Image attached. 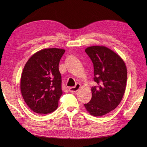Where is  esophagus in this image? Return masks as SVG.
I'll list each match as a JSON object with an SVG mask.
<instances>
[{"instance_id": "obj_1", "label": "esophagus", "mask_w": 147, "mask_h": 147, "mask_svg": "<svg viewBox=\"0 0 147 147\" xmlns=\"http://www.w3.org/2000/svg\"><path fill=\"white\" fill-rule=\"evenodd\" d=\"M80 88V84H77L76 85H75L74 87H71L69 89V91L70 92H77L78 90Z\"/></svg>"}]
</instances>
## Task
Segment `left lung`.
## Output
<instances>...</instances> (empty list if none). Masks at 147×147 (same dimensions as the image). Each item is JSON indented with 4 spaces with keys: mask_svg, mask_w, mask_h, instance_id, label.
Returning <instances> with one entry per match:
<instances>
[{
    "mask_svg": "<svg viewBox=\"0 0 147 147\" xmlns=\"http://www.w3.org/2000/svg\"><path fill=\"white\" fill-rule=\"evenodd\" d=\"M85 52L94 65V80L91 100L84 104L90 115L101 117L114 110L121 102L126 90L127 68L123 59L104 46H92Z\"/></svg>",
    "mask_w": 147,
    "mask_h": 147,
    "instance_id": "1",
    "label": "left lung"
}]
</instances>
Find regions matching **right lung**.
Segmentation results:
<instances>
[{"mask_svg":"<svg viewBox=\"0 0 147 147\" xmlns=\"http://www.w3.org/2000/svg\"><path fill=\"white\" fill-rule=\"evenodd\" d=\"M65 50L46 48L31 56L21 77L20 89L26 104L33 112L47 114L58 107L63 94L59 63Z\"/></svg>","mask_w":147,"mask_h":147,"instance_id":"add662e5","label":"right lung"}]
</instances>
